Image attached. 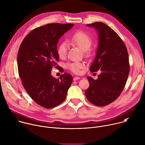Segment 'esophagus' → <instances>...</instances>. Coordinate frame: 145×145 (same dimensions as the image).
I'll list each match as a JSON object with an SVG mask.
<instances>
[{"mask_svg":"<svg viewBox=\"0 0 145 145\" xmlns=\"http://www.w3.org/2000/svg\"><path fill=\"white\" fill-rule=\"evenodd\" d=\"M78 79H80V77H77V76H75V77H74V78H73V80H74V81L77 80H78Z\"/></svg>","mask_w":145,"mask_h":145,"instance_id":"esophagus-1","label":"esophagus"}]
</instances>
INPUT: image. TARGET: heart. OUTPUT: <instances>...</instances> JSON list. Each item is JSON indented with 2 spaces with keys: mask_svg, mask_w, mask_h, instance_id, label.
<instances>
[{
  "mask_svg": "<svg viewBox=\"0 0 145 145\" xmlns=\"http://www.w3.org/2000/svg\"><path fill=\"white\" fill-rule=\"evenodd\" d=\"M71 42L77 45L82 50L85 54L89 53V48L92 45V41L91 37L83 31H79L76 32L70 39ZM67 53V44L63 42L59 45L57 48V54L61 58H64ZM67 68L74 73L78 74L80 72V69L84 68L85 64L80 61L73 62L67 64Z\"/></svg>",
  "mask_w": 145,
  "mask_h": 145,
  "instance_id": "b5f03b06",
  "label": "heart"
}]
</instances>
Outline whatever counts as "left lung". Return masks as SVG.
I'll return each mask as SVG.
<instances>
[{
    "label": "left lung",
    "instance_id": "left-lung-1",
    "mask_svg": "<svg viewBox=\"0 0 145 145\" xmlns=\"http://www.w3.org/2000/svg\"><path fill=\"white\" fill-rule=\"evenodd\" d=\"M97 33L98 46L90 71L100 69L97 80L87 78L89 87L86 91L87 99L93 105L106 106L115 101L125 87L130 72L127 48L120 37L102 22L87 25Z\"/></svg>",
    "mask_w": 145,
    "mask_h": 145
}]
</instances>
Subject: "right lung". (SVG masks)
<instances>
[{
    "label": "right lung",
    "instance_id": "right-lung-1",
    "mask_svg": "<svg viewBox=\"0 0 145 145\" xmlns=\"http://www.w3.org/2000/svg\"><path fill=\"white\" fill-rule=\"evenodd\" d=\"M73 26L50 24L37 27L19 47L17 64L22 85L33 100L44 108H52L63 102L72 82L71 75L65 73L56 78L51 71L59 61L58 40Z\"/></svg>",
    "mask_w": 145,
    "mask_h": 145
}]
</instances>
